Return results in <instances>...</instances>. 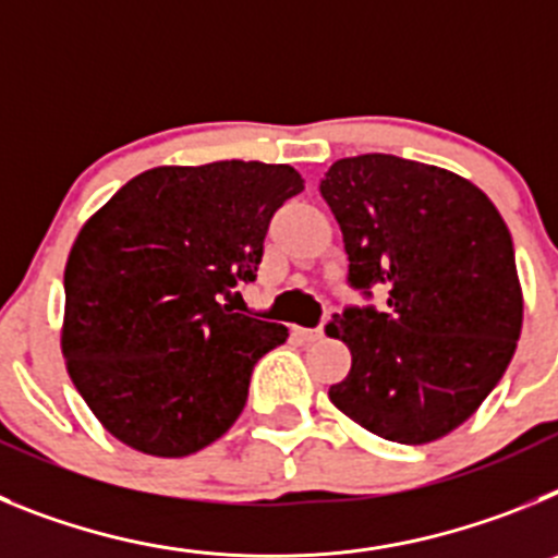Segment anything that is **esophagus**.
Segmentation results:
<instances>
[{
  "label": "esophagus",
  "mask_w": 558,
  "mask_h": 558,
  "mask_svg": "<svg viewBox=\"0 0 558 558\" xmlns=\"http://www.w3.org/2000/svg\"><path fill=\"white\" fill-rule=\"evenodd\" d=\"M295 335L302 340H322L324 338V327H315V329H307V327H295L293 329Z\"/></svg>",
  "instance_id": "1"
}]
</instances>
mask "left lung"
Returning a JSON list of instances; mask_svg holds the SVG:
<instances>
[{
	"mask_svg": "<svg viewBox=\"0 0 558 558\" xmlns=\"http://www.w3.org/2000/svg\"><path fill=\"white\" fill-rule=\"evenodd\" d=\"M349 256V284L388 307H347L327 332L352 352L329 388L374 436L427 445L463 425L500 383L522 329L514 243L472 181L441 167L366 153L322 181Z\"/></svg>",
	"mask_w": 558,
	"mask_h": 558,
	"instance_id": "obj_1",
	"label": "left lung"
}]
</instances>
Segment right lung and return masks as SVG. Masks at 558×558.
Listing matches in <instances>:
<instances>
[{
  "instance_id": "obj_1",
  "label": "right lung",
  "mask_w": 558,
  "mask_h": 558,
  "mask_svg": "<svg viewBox=\"0 0 558 558\" xmlns=\"http://www.w3.org/2000/svg\"><path fill=\"white\" fill-rule=\"evenodd\" d=\"M302 190L290 165L153 167L83 226L63 270L61 349L122 445L184 458L243 413L256 360L288 327L223 299L254 282L274 211Z\"/></svg>"
}]
</instances>
